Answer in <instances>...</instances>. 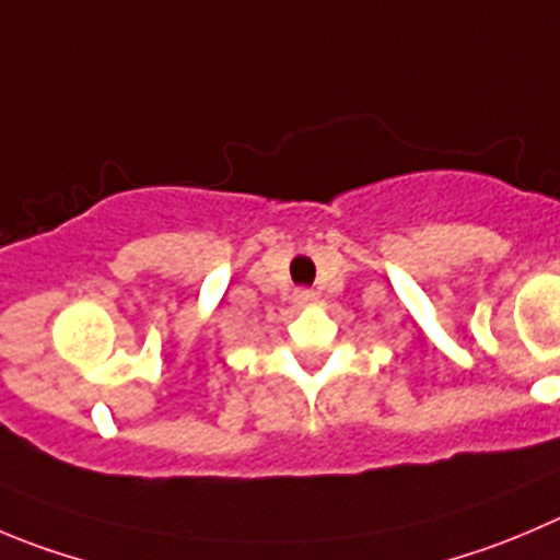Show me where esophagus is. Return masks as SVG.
Here are the masks:
<instances>
[{"label": "esophagus", "instance_id": "1", "mask_svg": "<svg viewBox=\"0 0 560 560\" xmlns=\"http://www.w3.org/2000/svg\"><path fill=\"white\" fill-rule=\"evenodd\" d=\"M314 290H295V295H292V301L298 303V306H308V303L314 301Z\"/></svg>", "mask_w": 560, "mask_h": 560}]
</instances>
